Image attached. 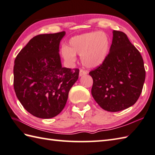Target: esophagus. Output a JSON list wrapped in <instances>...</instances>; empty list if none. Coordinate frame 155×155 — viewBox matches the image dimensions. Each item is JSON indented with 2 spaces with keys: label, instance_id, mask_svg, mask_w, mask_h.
Listing matches in <instances>:
<instances>
[{
  "label": "esophagus",
  "instance_id": "1",
  "mask_svg": "<svg viewBox=\"0 0 155 155\" xmlns=\"http://www.w3.org/2000/svg\"><path fill=\"white\" fill-rule=\"evenodd\" d=\"M87 74V72L86 71H84L83 69H81L80 71H79V76L81 77V76L84 75V74Z\"/></svg>",
  "mask_w": 155,
  "mask_h": 155
}]
</instances>
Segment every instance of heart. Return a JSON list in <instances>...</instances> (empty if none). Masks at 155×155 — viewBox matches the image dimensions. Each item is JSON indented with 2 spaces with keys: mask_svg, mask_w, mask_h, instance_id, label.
<instances>
[{
  "mask_svg": "<svg viewBox=\"0 0 155 155\" xmlns=\"http://www.w3.org/2000/svg\"><path fill=\"white\" fill-rule=\"evenodd\" d=\"M110 48L108 35L103 31L91 32L78 35L70 39L68 46L64 45L61 53L68 64L77 60L76 54L81 56V62L89 68L101 65L107 58Z\"/></svg>",
  "mask_w": 155,
  "mask_h": 155,
  "instance_id": "1",
  "label": "heart"
}]
</instances>
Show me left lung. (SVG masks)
I'll return each mask as SVG.
<instances>
[{"label": "left lung", "mask_w": 155, "mask_h": 155, "mask_svg": "<svg viewBox=\"0 0 155 155\" xmlns=\"http://www.w3.org/2000/svg\"><path fill=\"white\" fill-rule=\"evenodd\" d=\"M91 94L104 110L116 112L137 101L145 81L141 54L122 31H113L110 53L104 62L89 72Z\"/></svg>", "instance_id": "1"}]
</instances>
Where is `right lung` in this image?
Returning <instances> with one entry per match:
<instances>
[{
    "mask_svg": "<svg viewBox=\"0 0 155 155\" xmlns=\"http://www.w3.org/2000/svg\"><path fill=\"white\" fill-rule=\"evenodd\" d=\"M65 31L40 34L17 54L13 68L15 94L33 116L48 119L64 107L79 69L62 67L59 45Z\"/></svg>",
    "mask_w": 155,
    "mask_h": 155,
    "instance_id": "right-lung-1",
    "label": "right lung"
}]
</instances>
